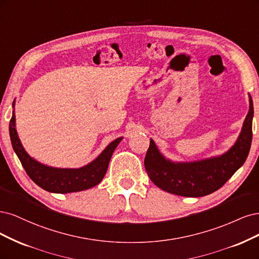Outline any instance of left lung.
Instances as JSON below:
<instances>
[{
    "label": "left lung",
    "instance_id": "8db88e82",
    "mask_svg": "<svg viewBox=\"0 0 259 259\" xmlns=\"http://www.w3.org/2000/svg\"><path fill=\"white\" fill-rule=\"evenodd\" d=\"M240 135L226 153L206 159L175 162L165 158L151 139L144 165L149 179L160 189L183 197H203L220 189L245 162L252 144L253 100Z\"/></svg>",
    "mask_w": 259,
    "mask_h": 259
}]
</instances>
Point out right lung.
I'll list each match as a JSON object with an SVG mask.
<instances>
[{
  "label": "right lung",
  "mask_w": 259,
  "mask_h": 259,
  "mask_svg": "<svg viewBox=\"0 0 259 259\" xmlns=\"http://www.w3.org/2000/svg\"><path fill=\"white\" fill-rule=\"evenodd\" d=\"M13 116L10 121V137L14 152L18 156L30 179L36 185L49 193L68 194L89 189L98 185L103 180L111 157L115 148L120 143L122 137L111 142L95 160L81 168H54V166L38 162L26 152L18 137L17 130H16L15 100L13 102Z\"/></svg>",
  "instance_id": "right-lung-1"
}]
</instances>
